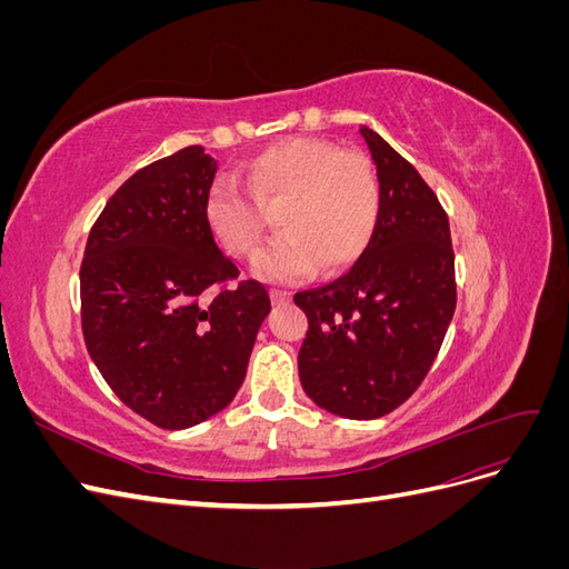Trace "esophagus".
Masks as SVG:
<instances>
[{
    "label": "esophagus",
    "instance_id": "obj_1",
    "mask_svg": "<svg viewBox=\"0 0 569 569\" xmlns=\"http://www.w3.org/2000/svg\"><path fill=\"white\" fill-rule=\"evenodd\" d=\"M270 299L274 306H284L291 301V295L289 291H282V289H270Z\"/></svg>",
    "mask_w": 569,
    "mask_h": 569
}]
</instances>
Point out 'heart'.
<instances>
[{"mask_svg":"<svg viewBox=\"0 0 569 569\" xmlns=\"http://www.w3.org/2000/svg\"><path fill=\"white\" fill-rule=\"evenodd\" d=\"M247 189L220 176L206 189L203 218L216 242L251 256L268 228L266 209H280L284 232L258 253L253 270L272 282H297L318 266L349 268L366 251L380 218V182L358 151L313 137H287L244 168Z\"/></svg>","mask_w":569,"mask_h":569,"instance_id":"1","label":"heart"}]
</instances>
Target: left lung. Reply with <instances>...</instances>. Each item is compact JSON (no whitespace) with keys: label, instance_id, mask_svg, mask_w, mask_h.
<instances>
[{"label":"left lung","instance_id":"8db88e82","mask_svg":"<svg viewBox=\"0 0 569 569\" xmlns=\"http://www.w3.org/2000/svg\"><path fill=\"white\" fill-rule=\"evenodd\" d=\"M360 134L380 180L375 232L351 270L295 301L308 318V399L375 420L410 399L435 363L456 311V256L449 218L418 170L368 126Z\"/></svg>","mask_w":569,"mask_h":569}]
</instances>
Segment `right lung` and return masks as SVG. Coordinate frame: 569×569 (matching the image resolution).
<instances>
[{"instance_id":"right-lung-1","label":"right lung","mask_w":569,"mask_h":569,"mask_svg":"<svg viewBox=\"0 0 569 569\" xmlns=\"http://www.w3.org/2000/svg\"><path fill=\"white\" fill-rule=\"evenodd\" d=\"M216 170L199 144L137 170L97 218L80 266L94 366L120 401L163 429L230 406L270 313L261 282L224 287L239 270L203 218Z\"/></svg>"}]
</instances>
